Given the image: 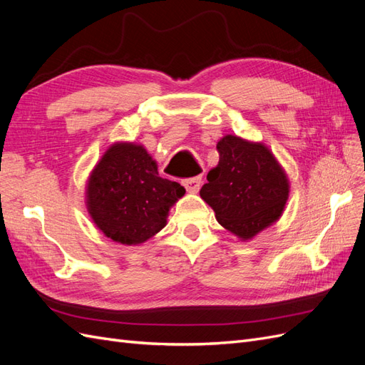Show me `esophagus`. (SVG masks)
<instances>
[{
    "mask_svg": "<svg viewBox=\"0 0 365 365\" xmlns=\"http://www.w3.org/2000/svg\"><path fill=\"white\" fill-rule=\"evenodd\" d=\"M201 182H202L201 176H195V178H189V180H184V181H182V184H184V187H185V190L190 192V193H196L197 190H200Z\"/></svg>",
    "mask_w": 365,
    "mask_h": 365,
    "instance_id": "1",
    "label": "esophagus"
}]
</instances>
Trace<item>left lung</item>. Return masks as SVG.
<instances>
[{"instance_id":"1","label":"left lung","mask_w":365,"mask_h":365,"mask_svg":"<svg viewBox=\"0 0 365 365\" xmlns=\"http://www.w3.org/2000/svg\"><path fill=\"white\" fill-rule=\"evenodd\" d=\"M219 163L200 192L217 222L240 239H251L277 220L289 196V181L262 143L236 135L220 138Z\"/></svg>"}]
</instances>
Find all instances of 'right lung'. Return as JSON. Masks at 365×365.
Wrapping results in <instances>:
<instances>
[{"mask_svg": "<svg viewBox=\"0 0 365 365\" xmlns=\"http://www.w3.org/2000/svg\"><path fill=\"white\" fill-rule=\"evenodd\" d=\"M184 193L181 184L161 178L145 148L115 143L90 175L86 205L106 237L138 245L165 227L170 207Z\"/></svg>", "mask_w": 365, "mask_h": 365, "instance_id": "add662e5", "label": "right lung"}]
</instances>
